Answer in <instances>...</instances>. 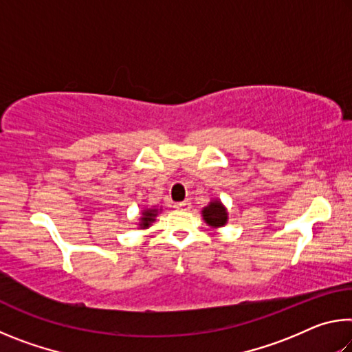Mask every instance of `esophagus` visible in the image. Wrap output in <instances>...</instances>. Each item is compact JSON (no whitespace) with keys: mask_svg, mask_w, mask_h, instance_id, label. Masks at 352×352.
I'll list each match as a JSON object with an SVG mask.
<instances>
[{"mask_svg":"<svg viewBox=\"0 0 352 352\" xmlns=\"http://www.w3.org/2000/svg\"><path fill=\"white\" fill-rule=\"evenodd\" d=\"M175 210H190V201L184 200V201H178V204L174 205Z\"/></svg>","mask_w":352,"mask_h":352,"instance_id":"esophagus-1","label":"esophagus"}]
</instances>
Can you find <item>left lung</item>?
<instances>
[{
	"label": "left lung",
	"instance_id": "obj_1",
	"mask_svg": "<svg viewBox=\"0 0 352 352\" xmlns=\"http://www.w3.org/2000/svg\"><path fill=\"white\" fill-rule=\"evenodd\" d=\"M204 217L206 223L212 226H222L226 222V211L219 201H212L210 206H206L204 210Z\"/></svg>",
	"mask_w": 352,
	"mask_h": 352
}]
</instances>
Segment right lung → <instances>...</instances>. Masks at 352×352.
I'll list each match as a JSON object with an SVG mask.
<instances>
[{
  "instance_id": "right-lung-1",
  "label": "right lung",
  "mask_w": 352,
  "mask_h": 352,
  "mask_svg": "<svg viewBox=\"0 0 352 352\" xmlns=\"http://www.w3.org/2000/svg\"><path fill=\"white\" fill-rule=\"evenodd\" d=\"M157 216V210H146L142 212V219H141V226L142 228H146V226L151 225V222H153V217Z\"/></svg>"
}]
</instances>
